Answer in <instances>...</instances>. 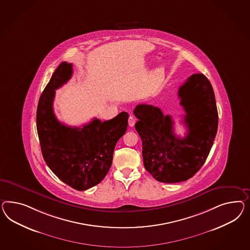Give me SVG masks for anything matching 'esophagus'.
I'll return each instance as SVG.
<instances>
[{"instance_id":"esophagus-1","label":"esophagus","mask_w":250,"mask_h":250,"mask_svg":"<svg viewBox=\"0 0 250 250\" xmlns=\"http://www.w3.org/2000/svg\"><path fill=\"white\" fill-rule=\"evenodd\" d=\"M135 121H136V119H135V116L132 115H130L128 118L129 126H134V125H135Z\"/></svg>"}]
</instances>
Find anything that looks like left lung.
<instances>
[{
    "mask_svg": "<svg viewBox=\"0 0 250 250\" xmlns=\"http://www.w3.org/2000/svg\"><path fill=\"white\" fill-rule=\"evenodd\" d=\"M178 97L188 129L183 138L174 133L172 116L164 115L160 108L143 104L134 110L144 166L159 182H182L194 176L206 162L217 131L215 94L204 74L188 77L178 89Z\"/></svg>",
    "mask_w": 250,
    "mask_h": 250,
    "instance_id": "1",
    "label": "left lung"
}]
</instances>
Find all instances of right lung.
I'll return each mask as SVG.
<instances>
[{"label":"right lung","instance_id":"1","mask_svg":"<svg viewBox=\"0 0 250 250\" xmlns=\"http://www.w3.org/2000/svg\"><path fill=\"white\" fill-rule=\"evenodd\" d=\"M72 74V63L62 62L56 68L41 95L36 127L49 168L62 182L83 191L95 187L107 175L115 145L127 129L129 115L122 112L104 122L95 118L82 128L58 121L53 108L55 90L66 83Z\"/></svg>","mask_w":250,"mask_h":250}]
</instances>
